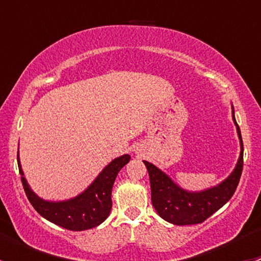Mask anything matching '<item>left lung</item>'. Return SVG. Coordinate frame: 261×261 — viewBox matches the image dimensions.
Masks as SVG:
<instances>
[{
	"instance_id": "1",
	"label": "left lung",
	"mask_w": 261,
	"mask_h": 261,
	"mask_svg": "<svg viewBox=\"0 0 261 261\" xmlns=\"http://www.w3.org/2000/svg\"><path fill=\"white\" fill-rule=\"evenodd\" d=\"M232 120L240 138L241 152L233 172L222 183L202 192H188L180 188L165 173L151 163L145 162L151 187V202L162 218L173 225H196L203 222L233 196L240 181L244 165V145L240 127L235 120L232 107Z\"/></svg>"
}]
</instances>
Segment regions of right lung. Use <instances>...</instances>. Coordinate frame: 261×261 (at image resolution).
Returning <instances> with one entry per match:
<instances>
[{"label":"right lung","instance_id":"add662e5","mask_svg":"<svg viewBox=\"0 0 261 261\" xmlns=\"http://www.w3.org/2000/svg\"><path fill=\"white\" fill-rule=\"evenodd\" d=\"M130 162V155L125 154L112 160L93 180V183L80 196L63 202L44 201L36 196L23 177L17 154L18 172L21 174L23 191L34 208L44 218L70 231H83L101 225L112 208L111 192L118 172Z\"/></svg>","mask_w":261,"mask_h":261}]
</instances>
